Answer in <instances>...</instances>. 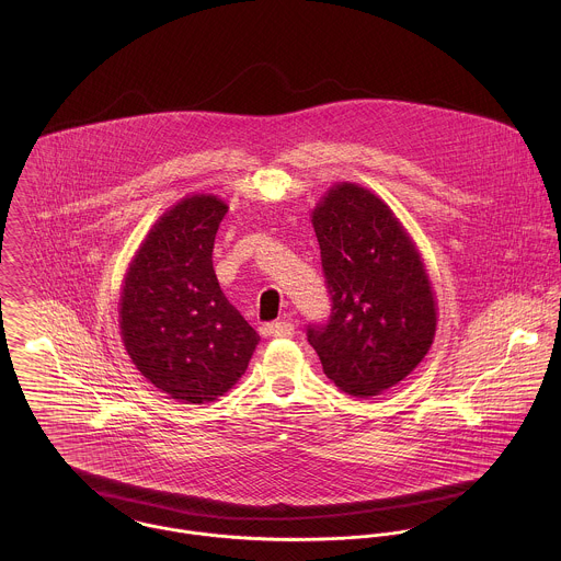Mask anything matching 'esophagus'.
Returning <instances> with one entry per match:
<instances>
[{
	"instance_id": "34e87169",
	"label": "esophagus",
	"mask_w": 561,
	"mask_h": 561,
	"mask_svg": "<svg viewBox=\"0 0 561 561\" xmlns=\"http://www.w3.org/2000/svg\"><path fill=\"white\" fill-rule=\"evenodd\" d=\"M294 325L289 321H276V323H270L263 328V334H270V336H276V339H289L294 336Z\"/></svg>"
}]
</instances>
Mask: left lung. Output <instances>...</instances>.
Wrapping results in <instances>:
<instances>
[{"label": "left lung", "instance_id": "obj_1", "mask_svg": "<svg viewBox=\"0 0 561 561\" xmlns=\"http://www.w3.org/2000/svg\"><path fill=\"white\" fill-rule=\"evenodd\" d=\"M332 296L325 325H309L323 374L354 398L401 382L436 334V296L416 243L393 209L358 183H336L311 211Z\"/></svg>", "mask_w": 561, "mask_h": 561}]
</instances>
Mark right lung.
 Here are the masks:
<instances>
[{
    "mask_svg": "<svg viewBox=\"0 0 561 561\" xmlns=\"http://www.w3.org/2000/svg\"><path fill=\"white\" fill-rule=\"evenodd\" d=\"M227 211L214 194L181 198L151 227L125 274V350L168 400H218L245 374L261 341L214 272V240Z\"/></svg>",
    "mask_w": 561,
    "mask_h": 561,
    "instance_id": "1",
    "label": "right lung"
}]
</instances>
